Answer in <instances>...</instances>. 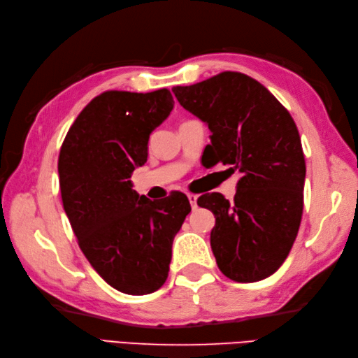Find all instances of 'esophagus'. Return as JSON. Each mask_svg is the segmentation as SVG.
Wrapping results in <instances>:
<instances>
[{"label":"esophagus","mask_w":358,"mask_h":358,"mask_svg":"<svg viewBox=\"0 0 358 358\" xmlns=\"http://www.w3.org/2000/svg\"><path fill=\"white\" fill-rule=\"evenodd\" d=\"M188 200H189V203H191V208L192 209H196L197 208V196L196 194H188Z\"/></svg>","instance_id":"esophagus-1"}]
</instances>
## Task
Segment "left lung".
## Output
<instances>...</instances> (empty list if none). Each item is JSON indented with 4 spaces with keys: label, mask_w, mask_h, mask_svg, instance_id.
I'll use <instances>...</instances> for the list:
<instances>
[{
    "label": "left lung",
    "mask_w": 358,
    "mask_h": 358,
    "mask_svg": "<svg viewBox=\"0 0 358 358\" xmlns=\"http://www.w3.org/2000/svg\"><path fill=\"white\" fill-rule=\"evenodd\" d=\"M173 92L209 125V166L222 162L241 173L234 201L220 192L197 200L215 215L216 264L236 282L273 275L291 251L303 213L306 162L294 119L262 83L237 71Z\"/></svg>",
    "instance_id": "8db88e82"
}]
</instances>
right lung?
<instances>
[{"label": "right lung", "mask_w": 358, "mask_h": 358, "mask_svg": "<svg viewBox=\"0 0 358 358\" xmlns=\"http://www.w3.org/2000/svg\"><path fill=\"white\" fill-rule=\"evenodd\" d=\"M173 104L167 88L106 91L76 117L59 150L62 206L79 248L95 272L125 294L164 285L173 239L191 212L183 192L152 201L129 180L148 159L149 134Z\"/></svg>", "instance_id": "1"}]
</instances>
